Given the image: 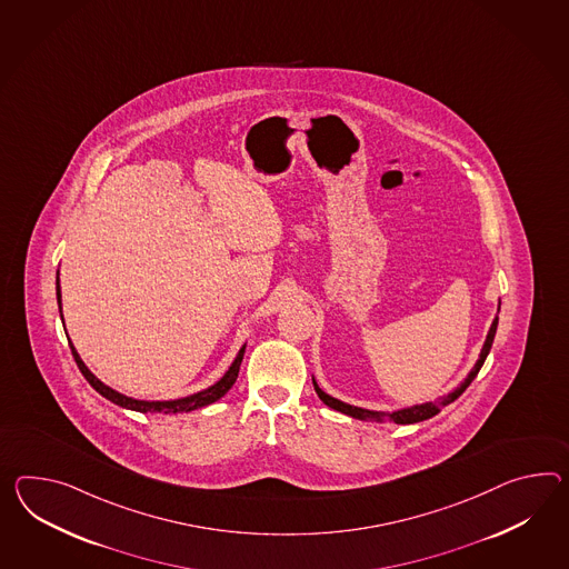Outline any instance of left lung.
Returning <instances> with one entry per match:
<instances>
[{"mask_svg":"<svg viewBox=\"0 0 569 569\" xmlns=\"http://www.w3.org/2000/svg\"><path fill=\"white\" fill-rule=\"evenodd\" d=\"M499 305H501V302H499ZM496 331H498V315H496V319H493L491 327H489L486 343H483V349H481V353H479V360H477V363L472 366L471 372L467 375V378H465V380H462V382H460L452 392H448L446 397H440L438 401L421 402V405L405 407V409H397V411H370V409H361V407L339 401V399H335L331 395H327V392L317 385V380H315V378H312V385H315V390H317L320 401L325 402L327 407L335 409V411L346 413V416L356 417V419H363V421H375V423H387V421L401 423V426H407V423H417V421H423V419H430V417L436 416L442 407L450 405L452 401H457L458 397L467 390V387H469L472 380H475V376L479 375V370H481V366H483V361H486L487 356H489V349L493 346Z\"/></svg>","mask_w":569,"mask_h":569,"instance_id":"left-lung-1","label":"left lung"}]
</instances>
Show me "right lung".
Returning <instances> with one entry per match:
<instances>
[{
	"mask_svg": "<svg viewBox=\"0 0 569 569\" xmlns=\"http://www.w3.org/2000/svg\"><path fill=\"white\" fill-rule=\"evenodd\" d=\"M57 305H59V315H61V320H63L59 271H57ZM68 341H70V339H68ZM70 347L71 353H73V360L78 363V368H80L83 378H86V380L90 382V387L94 388L97 392H100L104 399H109V401L119 405V407H123V409L139 411V413H164V416H168V413H189V411L208 407L211 402L222 399L223 395L234 385L236 378H238V370H240V363H242V358H244V349H247V346L240 347V351L236 353L234 361L230 363V368L226 370V375H223L216 385H211V387L203 388V390H199V392H194V395H189V397L174 399V401H139V399H131V397H126V395L117 392L114 388L107 387L102 380H98L97 376L88 370V366L83 363L80 353L76 351V347H73L71 341Z\"/></svg>",
	"mask_w": 569,
	"mask_h": 569,
	"instance_id": "right-lung-1",
	"label": "right lung"
}]
</instances>
